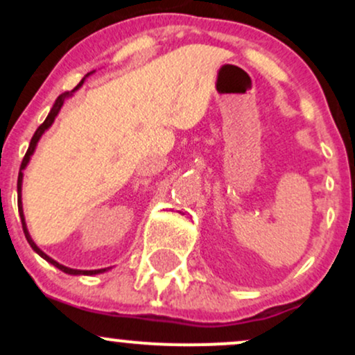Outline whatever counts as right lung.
Here are the masks:
<instances>
[{"mask_svg":"<svg viewBox=\"0 0 355 355\" xmlns=\"http://www.w3.org/2000/svg\"><path fill=\"white\" fill-rule=\"evenodd\" d=\"M83 81H85V78L81 80L78 85H76L75 89H78V88L81 87V85H83ZM75 89H73V92H75ZM70 95H71L70 92H64V93H61V95L58 96V98H56L55 105H53V108L50 110V113H48L46 120H44L43 123L40 125L38 128H36L35 135H33V138H31V141H30V146H28L26 153H24V158H23V162H21V166H19V175H18V210H19V217H21V223H23V232H24V237H26L28 243H30L31 248H33V250L36 252V254H38V255H42L43 259L46 260V262L53 263V266H55L56 268H60V270H61V272H64V274H70V275H80V274H83V275H95V274H100V272H105V270H107V268H100V270H75V268H68V267L61 266V263L56 262V260H53L51 257H48L46 254H44V252L40 250V248L36 247V243L33 242V240H31L30 234H28L26 223H24V217H23V209H21V182H23V170H24V166H26V165H28V162H30V157H31V155H33L35 148H36V144H38V140H40V138H42L43 133L46 132L48 128H50L53 121H55V116L58 115L60 108L63 107L64 100H67L68 96H70Z\"/></svg>","mask_w":355,"mask_h":355,"instance_id":"obj_1","label":"right lung"}]
</instances>
